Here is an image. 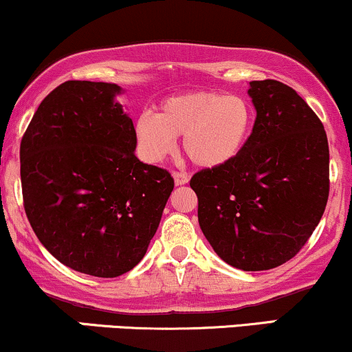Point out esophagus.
Wrapping results in <instances>:
<instances>
[{
  "mask_svg": "<svg viewBox=\"0 0 352 352\" xmlns=\"http://www.w3.org/2000/svg\"><path fill=\"white\" fill-rule=\"evenodd\" d=\"M172 177H173V180H175V185H185V184H188V175L185 172H173L172 173Z\"/></svg>",
  "mask_w": 352,
  "mask_h": 352,
  "instance_id": "34e87169",
  "label": "esophagus"
}]
</instances>
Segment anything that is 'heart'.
Instances as JSON below:
<instances>
[{
  "label": "heart",
  "instance_id": "heart-1",
  "mask_svg": "<svg viewBox=\"0 0 352 352\" xmlns=\"http://www.w3.org/2000/svg\"><path fill=\"white\" fill-rule=\"evenodd\" d=\"M253 122V106L243 96L190 91L164 99L153 116H137L134 137L147 162L164 160L182 135V147L193 164L218 168L243 152Z\"/></svg>",
  "mask_w": 352,
  "mask_h": 352
}]
</instances>
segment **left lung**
<instances>
[{
    "instance_id": "8db88e82",
    "label": "left lung",
    "mask_w": 352,
    "mask_h": 352,
    "mask_svg": "<svg viewBox=\"0 0 352 352\" xmlns=\"http://www.w3.org/2000/svg\"><path fill=\"white\" fill-rule=\"evenodd\" d=\"M252 135L233 162L190 180L199 223L225 263L243 272L276 268L318 227L329 195V147L321 120L280 80L250 82Z\"/></svg>"
}]
</instances>
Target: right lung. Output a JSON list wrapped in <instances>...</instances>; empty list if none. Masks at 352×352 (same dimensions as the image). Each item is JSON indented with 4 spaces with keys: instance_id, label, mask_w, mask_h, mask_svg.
Segmentation results:
<instances>
[{
    "instance_id": "1",
    "label": "right lung",
    "mask_w": 352,
    "mask_h": 352,
    "mask_svg": "<svg viewBox=\"0 0 352 352\" xmlns=\"http://www.w3.org/2000/svg\"><path fill=\"white\" fill-rule=\"evenodd\" d=\"M117 84L66 80L47 94L19 148L24 210L56 260L116 278L147 252L173 190L165 168L135 157Z\"/></svg>"
}]
</instances>
